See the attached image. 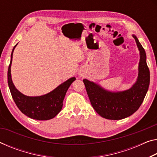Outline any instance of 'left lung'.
Instances as JSON below:
<instances>
[{"instance_id": "8db88e82", "label": "left lung", "mask_w": 157, "mask_h": 157, "mask_svg": "<svg viewBox=\"0 0 157 157\" xmlns=\"http://www.w3.org/2000/svg\"><path fill=\"white\" fill-rule=\"evenodd\" d=\"M139 51L140 62L138 78L134 85L122 92H110L104 90L95 83L83 79L89 100L94 110L102 117L118 120L133 114L138 110L145 98L150 85V71L146 62V54L136 36Z\"/></svg>"}]
</instances>
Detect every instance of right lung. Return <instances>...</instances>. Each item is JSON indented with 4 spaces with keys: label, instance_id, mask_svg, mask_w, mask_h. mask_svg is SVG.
<instances>
[{
    "label": "right lung",
    "instance_id": "right-lung-1",
    "mask_svg": "<svg viewBox=\"0 0 157 157\" xmlns=\"http://www.w3.org/2000/svg\"><path fill=\"white\" fill-rule=\"evenodd\" d=\"M11 54V60L7 71V82L14 103L22 113L29 117L37 120H48L54 118L63 107L64 97L69 86L75 80V78H70L65 82L49 94L41 96L31 97L25 96L14 87L11 78V63L14 49Z\"/></svg>",
    "mask_w": 157,
    "mask_h": 157
}]
</instances>
